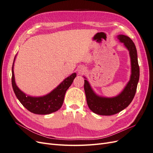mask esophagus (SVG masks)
<instances>
[{
  "label": "esophagus",
  "mask_w": 153,
  "mask_h": 153,
  "mask_svg": "<svg viewBox=\"0 0 153 153\" xmlns=\"http://www.w3.org/2000/svg\"><path fill=\"white\" fill-rule=\"evenodd\" d=\"M77 71H78V75H81V74H83L86 71V69L84 67H80L78 68Z\"/></svg>",
  "instance_id": "34e87169"
}]
</instances>
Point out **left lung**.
Listing matches in <instances>:
<instances>
[{
  "label": "left lung",
  "instance_id": "1",
  "mask_svg": "<svg viewBox=\"0 0 153 153\" xmlns=\"http://www.w3.org/2000/svg\"><path fill=\"white\" fill-rule=\"evenodd\" d=\"M117 38L129 51L131 61L130 79L121 93L112 98L99 96L92 89L89 82L84 76L85 79L84 90L88 106L94 113L101 115H112L126 108L135 96L139 80L140 69L135 44L129 37L125 35L119 34Z\"/></svg>",
  "mask_w": 153,
  "mask_h": 153
}]
</instances>
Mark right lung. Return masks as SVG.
<instances>
[{
	"label": "right lung",
	"mask_w": 153,
	"mask_h": 153,
	"mask_svg": "<svg viewBox=\"0 0 153 153\" xmlns=\"http://www.w3.org/2000/svg\"><path fill=\"white\" fill-rule=\"evenodd\" d=\"M16 56L12 66V86L16 98L22 105L30 112L40 115L50 114L61 108L66 92L72 84L73 80L76 76V73H73L66 78L56 88L47 94L37 97L29 96L22 91L16 84L13 70Z\"/></svg>",
	"instance_id": "1"
}]
</instances>
